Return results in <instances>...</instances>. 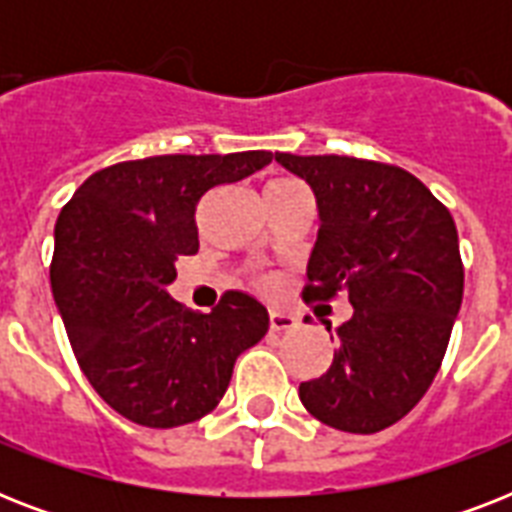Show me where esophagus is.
I'll use <instances>...</instances> for the list:
<instances>
[{"mask_svg": "<svg viewBox=\"0 0 512 512\" xmlns=\"http://www.w3.org/2000/svg\"><path fill=\"white\" fill-rule=\"evenodd\" d=\"M271 329L273 332H289V329H297V319L289 316V313L271 311Z\"/></svg>", "mask_w": 512, "mask_h": 512, "instance_id": "1", "label": "esophagus"}]
</instances>
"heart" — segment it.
Masks as SVG:
<instances>
[{
    "label": "heart",
    "mask_w": 512,
    "mask_h": 512,
    "mask_svg": "<svg viewBox=\"0 0 512 512\" xmlns=\"http://www.w3.org/2000/svg\"><path fill=\"white\" fill-rule=\"evenodd\" d=\"M287 183H297V180H292V177H281V180H273L271 185H287ZM263 287L273 289L276 287V279H263Z\"/></svg>",
    "instance_id": "b5f03b06"
}]
</instances>
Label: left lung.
Returning a JSON list of instances; mask_svg holds the SVG:
<instances>
[{
  "instance_id": "1",
  "label": "left lung",
  "mask_w": 512,
  "mask_h": 512,
  "mask_svg": "<svg viewBox=\"0 0 512 512\" xmlns=\"http://www.w3.org/2000/svg\"><path fill=\"white\" fill-rule=\"evenodd\" d=\"M276 162L303 177L319 204L303 300L345 292L353 305V319L337 327L335 361L300 382V401L345 433L390 428L428 393L460 313L465 268L452 212L396 164L335 154Z\"/></svg>"
}]
</instances>
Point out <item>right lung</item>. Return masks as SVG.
<instances>
[{"label": "right lung", "instance_id": "add662e5", "mask_svg": "<svg viewBox=\"0 0 512 512\" xmlns=\"http://www.w3.org/2000/svg\"><path fill=\"white\" fill-rule=\"evenodd\" d=\"M271 159L241 151L119 162L87 177L60 209L52 297L84 377L127 420L146 428L201 420L225 396L241 350L268 332L255 297L225 292L212 313H193L167 284L177 260L199 252V201Z\"/></svg>", "mask_w": 512, "mask_h": 512}]
</instances>
